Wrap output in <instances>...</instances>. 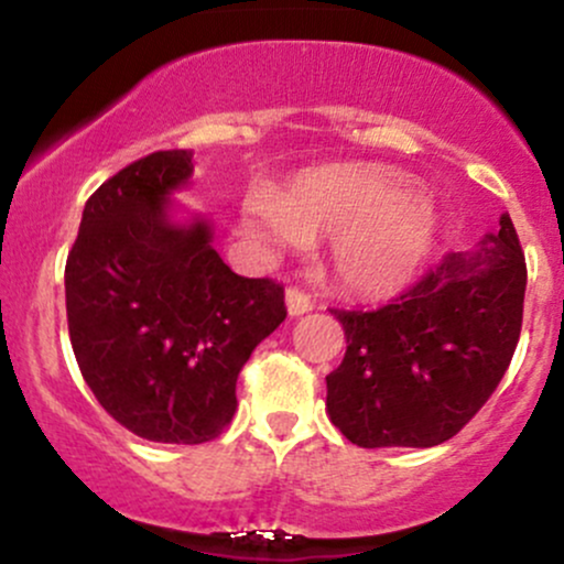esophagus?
<instances>
[{
	"label": "esophagus",
	"instance_id": "esophagus-1",
	"mask_svg": "<svg viewBox=\"0 0 564 564\" xmlns=\"http://www.w3.org/2000/svg\"><path fill=\"white\" fill-rule=\"evenodd\" d=\"M286 307H289V315H304V313H310V310L315 307V300L310 294H304L302 289H296V286H291L289 291H286Z\"/></svg>",
	"mask_w": 564,
	"mask_h": 564
}]
</instances>
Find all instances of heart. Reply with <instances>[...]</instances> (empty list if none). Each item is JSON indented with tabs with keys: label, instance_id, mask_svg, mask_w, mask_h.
I'll use <instances>...</instances> for the list:
<instances>
[{
	"label": "heart",
	"instance_id": "1",
	"mask_svg": "<svg viewBox=\"0 0 564 564\" xmlns=\"http://www.w3.org/2000/svg\"><path fill=\"white\" fill-rule=\"evenodd\" d=\"M243 228L270 251L332 236L328 270L355 296H390L416 278L437 217L403 174L381 166H326L296 174L278 196L243 206Z\"/></svg>",
	"mask_w": 564,
	"mask_h": 564
}]
</instances>
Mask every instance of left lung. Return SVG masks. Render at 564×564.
I'll list each match as a JSON object with an SVG mask.
<instances>
[{"label":"left lung","mask_w":564,"mask_h":564,"mask_svg":"<svg viewBox=\"0 0 564 564\" xmlns=\"http://www.w3.org/2000/svg\"><path fill=\"white\" fill-rule=\"evenodd\" d=\"M528 268L509 215L392 304L332 310L347 336L326 377L332 424L360 448H432L488 403L520 341Z\"/></svg>","instance_id":"left-lung-1"}]
</instances>
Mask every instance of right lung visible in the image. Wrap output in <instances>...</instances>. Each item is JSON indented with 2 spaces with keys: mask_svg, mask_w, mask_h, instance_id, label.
I'll use <instances>...</instances> for the list:
<instances>
[{
  "mask_svg": "<svg viewBox=\"0 0 564 564\" xmlns=\"http://www.w3.org/2000/svg\"><path fill=\"white\" fill-rule=\"evenodd\" d=\"M193 151H156L84 204L66 262L76 364L97 403L153 443L215 440L236 413V381L286 318L283 286L236 275L212 225L170 217Z\"/></svg>",
  "mask_w": 564,
  "mask_h": 564,
  "instance_id": "right-lung-1",
  "label": "right lung"
}]
</instances>
